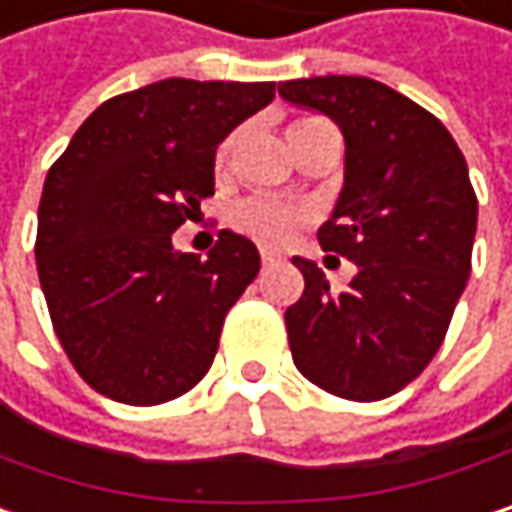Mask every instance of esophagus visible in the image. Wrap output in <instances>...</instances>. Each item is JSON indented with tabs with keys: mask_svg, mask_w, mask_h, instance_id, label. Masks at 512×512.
<instances>
[{
	"mask_svg": "<svg viewBox=\"0 0 512 512\" xmlns=\"http://www.w3.org/2000/svg\"><path fill=\"white\" fill-rule=\"evenodd\" d=\"M277 262H283V256H280V253H274V250H262V265H277Z\"/></svg>",
	"mask_w": 512,
	"mask_h": 512,
	"instance_id": "34e87169",
	"label": "esophagus"
}]
</instances>
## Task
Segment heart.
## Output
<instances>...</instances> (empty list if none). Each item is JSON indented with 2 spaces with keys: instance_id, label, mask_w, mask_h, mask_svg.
<instances>
[{
  "instance_id": "1",
  "label": "heart",
  "mask_w": 512,
  "mask_h": 512,
  "mask_svg": "<svg viewBox=\"0 0 512 512\" xmlns=\"http://www.w3.org/2000/svg\"><path fill=\"white\" fill-rule=\"evenodd\" d=\"M229 147L232 141L221 147V161L226 159ZM229 221L241 235L253 238L262 247H283L306 226L309 212L280 197H247L232 209Z\"/></svg>"
}]
</instances>
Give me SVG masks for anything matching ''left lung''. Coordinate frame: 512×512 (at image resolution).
I'll list each match as a JSON object with an SVG mask.
<instances>
[{
	"label": "left lung",
	"mask_w": 512,
	"mask_h": 512,
	"mask_svg": "<svg viewBox=\"0 0 512 512\" xmlns=\"http://www.w3.org/2000/svg\"><path fill=\"white\" fill-rule=\"evenodd\" d=\"M280 96L345 135V185L318 241L356 265L351 288L333 294L315 262L291 259L306 280L286 309L291 359L330 395L389 398L439 351L469 280V167L430 111L383 82L315 76L283 82Z\"/></svg>",
	"instance_id": "left-lung-1"
}]
</instances>
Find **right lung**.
<instances>
[{
	"label": "right lung",
	"instance_id": "1",
	"mask_svg": "<svg viewBox=\"0 0 512 512\" xmlns=\"http://www.w3.org/2000/svg\"><path fill=\"white\" fill-rule=\"evenodd\" d=\"M271 99L274 82L161 79L102 102L49 167L37 277L64 351L99 395L153 407L212 368L259 250L221 229L200 259L170 235L215 194L226 135Z\"/></svg>",
	"mask_w": 512,
	"mask_h": 512
}]
</instances>
